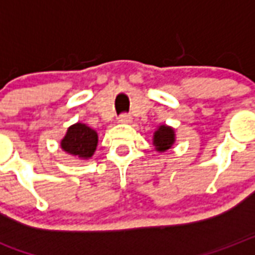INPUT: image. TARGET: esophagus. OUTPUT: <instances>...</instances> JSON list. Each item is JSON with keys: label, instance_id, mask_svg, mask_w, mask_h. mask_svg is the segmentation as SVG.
Segmentation results:
<instances>
[{"label": "esophagus", "instance_id": "34e87169", "mask_svg": "<svg viewBox=\"0 0 255 255\" xmlns=\"http://www.w3.org/2000/svg\"><path fill=\"white\" fill-rule=\"evenodd\" d=\"M131 115L129 113H122L120 115V118H119V122L120 123H129L131 122Z\"/></svg>", "mask_w": 255, "mask_h": 255}]
</instances>
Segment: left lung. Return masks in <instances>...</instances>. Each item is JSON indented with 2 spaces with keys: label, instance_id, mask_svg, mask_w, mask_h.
Wrapping results in <instances>:
<instances>
[{
  "label": "left lung",
  "instance_id": "obj_1",
  "mask_svg": "<svg viewBox=\"0 0 255 255\" xmlns=\"http://www.w3.org/2000/svg\"><path fill=\"white\" fill-rule=\"evenodd\" d=\"M173 143H174V131L170 127L161 126L159 129L154 133V144L158 151H165L170 148Z\"/></svg>",
  "mask_w": 255,
  "mask_h": 255
}]
</instances>
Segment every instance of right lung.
Listing matches in <instances>:
<instances>
[{"instance_id":"right-lung-1","label":"right lung","mask_w":255,"mask_h":255,"mask_svg":"<svg viewBox=\"0 0 255 255\" xmlns=\"http://www.w3.org/2000/svg\"><path fill=\"white\" fill-rule=\"evenodd\" d=\"M97 132L85 124L77 123L67 129L60 146L66 152L80 158H90L97 147Z\"/></svg>"}]
</instances>
